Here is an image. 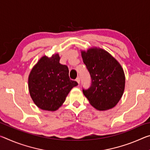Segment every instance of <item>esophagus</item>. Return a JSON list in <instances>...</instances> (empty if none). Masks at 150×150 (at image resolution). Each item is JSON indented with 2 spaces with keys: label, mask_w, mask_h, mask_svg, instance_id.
Segmentation results:
<instances>
[{
  "label": "esophagus",
  "mask_w": 150,
  "mask_h": 150,
  "mask_svg": "<svg viewBox=\"0 0 150 150\" xmlns=\"http://www.w3.org/2000/svg\"><path fill=\"white\" fill-rule=\"evenodd\" d=\"M76 81H77V82L78 83V84L79 85V83H80V81H81V80H80V77H77V79H76Z\"/></svg>",
  "instance_id": "1"
}]
</instances>
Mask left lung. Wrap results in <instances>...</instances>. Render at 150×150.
<instances>
[{
  "mask_svg": "<svg viewBox=\"0 0 150 150\" xmlns=\"http://www.w3.org/2000/svg\"><path fill=\"white\" fill-rule=\"evenodd\" d=\"M81 55L91 78L90 87L83 88L84 95L97 110L113 108L121 98L125 87L122 67L110 54L99 48L81 52Z\"/></svg>",
  "mask_w": 150,
  "mask_h": 150,
  "instance_id": "obj_1",
  "label": "left lung"
}]
</instances>
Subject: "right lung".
<instances>
[{"mask_svg": "<svg viewBox=\"0 0 150 150\" xmlns=\"http://www.w3.org/2000/svg\"><path fill=\"white\" fill-rule=\"evenodd\" d=\"M60 57L44 56L35 65L28 77L30 96L38 107L45 110H57L73 87L78 85L70 79L67 66L59 63Z\"/></svg>", "mask_w": 150, "mask_h": 150, "instance_id": "right-lung-1", "label": "right lung"}]
</instances>
